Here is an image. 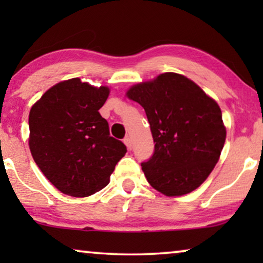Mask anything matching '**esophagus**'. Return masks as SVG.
Returning a JSON list of instances; mask_svg holds the SVG:
<instances>
[{
    "label": "esophagus",
    "instance_id": "obj_1",
    "mask_svg": "<svg viewBox=\"0 0 263 263\" xmlns=\"http://www.w3.org/2000/svg\"><path fill=\"white\" fill-rule=\"evenodd\" d=\"M123 141H124V143H125V146H127L128 147V149H132V139L130 138H129V136H127V138H125L124 140H123Z\"/></svg>",
    "mask_w": 263,
    "mask_h": 263
}]
</instances>
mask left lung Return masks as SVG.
<instances>
[{
  "instance_id": "8db88e82",
  "label": "left lung",
  "mask_w": 263,
  "mask_h": 263,
  "mask_svg": "<svg viewBox=\"0 0 263 263\" xmlns=\"http://www.w3.org/2000/svg\"><path fill=\"white\" fill-rule=\"evenodd\" d=\"M145 109L154 145L141 163L147 181L166 196H181L202 184L218 163L226 129L221 110L195 82L176 73L128 89Z\"/></svg>"
}]
</instances>
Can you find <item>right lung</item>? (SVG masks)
Instances as JSON below:
<instances>
[{"instance_id": "1", "label": "right lung", "mask_w": 263, "mask_h": 263, "mask_svg": "<svg viewBox=\"0 0 263 263\" xmlns=\"http://www.w3.org/2000/svg\"><path fill=\"white\" fill-rule=\"evenodd\" d=\"M109 93L105 86L93 87L74 78L52 86L31 107L32 157L63 194L86 197L105 188L127 152L99 114Z\"/></svg>"}]
</instances>
